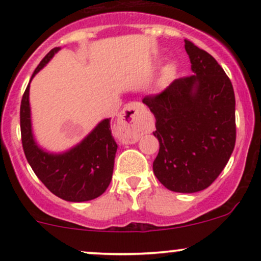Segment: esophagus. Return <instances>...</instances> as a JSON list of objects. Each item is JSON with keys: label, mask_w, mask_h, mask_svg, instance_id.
Masks as SVG:
<instances>
[{"label": "esophagus", "mask_w": 261, "mask_h": 261, "mask_svg": "<svg viewBox=\"0 0 261 261\" xmlns=\"http://www.w3.org/2000/svg\"><path fill=\"white\" fill-rule=\"evenodd\" d=\"M143 108L137 103H130L122 109L116 121V134L122 143H135L146 131L143 121Z\"/></svg>", "instance_id": "esophagus-1"}]
</instances>
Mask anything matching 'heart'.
<instances>
[{
    "mask_svg": "<svg viewBox=\"0 0 261 261\" xmlns=\"http://www.w3.org/2000/svg\"><path fill=\"white\" fill-rule=\"evenodd\" d=\"M166 74H167V76H172V74H173V67H170V66H169V67L166 70Z\"/></svg>",
    "mask_w": 261,
    "mask_h": 261,
    "instance_id": "b5f03b06",
    "label": "heart"
}]
</instances>
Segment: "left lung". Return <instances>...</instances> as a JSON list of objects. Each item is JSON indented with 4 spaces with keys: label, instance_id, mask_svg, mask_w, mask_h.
Listing matches in <instances>:
<instances>
[{
    "label": "left lung",
    "instance_id": "obj_1",
    "mask_svg": "<svg viewBox=\"0 0 261 261\" xmlns=\"http://www.w3.org/2000/svg\"><path fill=\"white\" fill-rule=\"evenodd\" d=\"M194 74L175 80L161 94L143 98L155 118L160 152L154 175L175 193L208 188L228 162L236 145V98L223 68L185 40Z\"/></svg>",
    "mask_w": 261,
    "mask_h": 261
}]
</instances>
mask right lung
I'll return each mask as SVG.
<instances>
[{
    "instance_id": "obj_1",
    "label": "right lung",
    "mask_w": 261,
    "mask_h": 261,
    "mask_svg": "<svg viewBox=\"0 0 261 261\" xmlns=\"http://www.w3.org/2000/svg\"><path fill=\"white\" fill-rule=\"evenodd\" d=\"M61 47L47 54L35 68L32 80ZM27 87L20 104V133L28 163L43 184L54 195L71 202H83L100 196L113 178L116 145L110 119H104L77 143L64 152H50L38 145L33 134L29 88Z\"/></svg>"
}]
</instances>
